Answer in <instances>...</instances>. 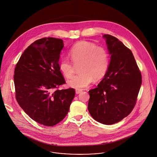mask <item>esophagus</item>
<instances>
[{"label": "esophagus", "mask_w": 157, "mask_h": 157, "mask_svg": "<svg viewBox=\"0 0 157 157\" xmlns=\"http://www.w3.org/2000/svg\"><path fill=\"white\" fill-rule=\"evenodd\" d=\"M82 90H80V89H76L75 90V93H76V94H80V92H82Z\"/></svg>", "instance_id": "34e87169"}]
</instances>
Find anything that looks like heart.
Instances as JSON below:
<instances>
[{
    "label": "heart",
    "instance_id": "obj_1",
    "mask_svg": "<svg viewBox=\"0 0 157 157\" xmlns=\"http://www.w3.org/2000/svg\"><path fill=\"white\" fill-rule=\"evenodd\" d=\"M71 61L63 58L59 62V69L64 76L71 78L75 67L80 73L68 82V85L75 89L87 87L95 80L101 78L107 71L109 64V54L105 48L94 43L82 41L76 43L70 51Z\"/></svg>",
    "mask_w": 157,
    "mask_h": 157
}]
</instances>
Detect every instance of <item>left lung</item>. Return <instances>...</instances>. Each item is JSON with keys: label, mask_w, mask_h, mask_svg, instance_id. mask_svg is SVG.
<instances>
[{"label": "left lung", "mask_w": 157, "mask_h": 157, "mask_svg": "<svg viewBox=\"0 0 157 157\" xmlns=\"http://www.w3.org/2000/svg\"><path fill=\"white\" fill-rule=\"evenodd\" d=\"M110 55L104 78L89 91L88 110L97 122L112 125L134 109L142 84V75L132 52L110 35H104Z\"/></svg>", "instance_id": "left-lung-1"}]
</instances>
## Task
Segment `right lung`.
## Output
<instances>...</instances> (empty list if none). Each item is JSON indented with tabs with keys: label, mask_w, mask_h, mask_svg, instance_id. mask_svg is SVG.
Wrapping results in <instances>:
<instances>
[{
	"label": "right lung",
	"mask_w": 157,
	"mask_h": 157,
	"mask_svg": "<svg viewBox=\"0 0 157 157\" xmlns=\"http://www.w3.org/2000/svg\"><path fill=\"white\" fill-rule=\"evenodd\" d=\"M63 48L60 39L38 40L25 50L15 68L16 100L31 119L45 126L64 119L75 94L73 88L56 89L65 83L59 65Z\"/></svg>",
	"instance_id": "obj_1"
}]
</instances>
